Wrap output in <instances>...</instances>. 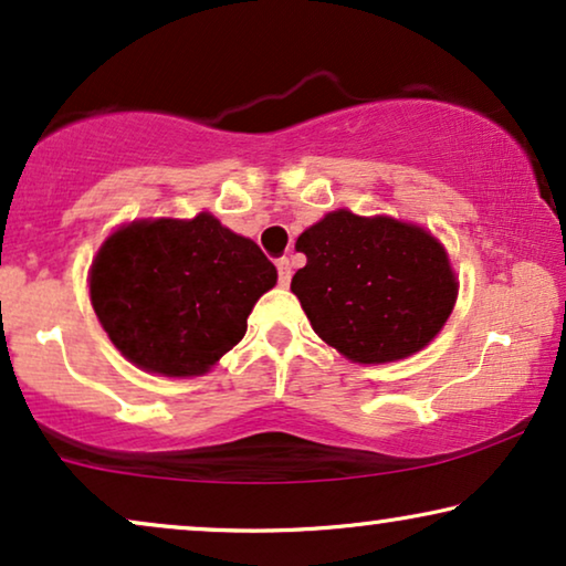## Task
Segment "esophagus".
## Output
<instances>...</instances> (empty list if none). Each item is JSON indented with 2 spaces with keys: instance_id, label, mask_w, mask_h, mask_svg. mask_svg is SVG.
I'll use <instances>...</instances> for the list:
<instances>
[{
  "instance_id": "obj_1",
  "label": "esophagus",
  "mask_w": 566,
  "mask_h": 566,
  "mask_svg": "<svg viewBox=\"0 0 566 566\" xmlns=\"http://www.w3.org/2000/svg\"><path fill=\"white\" fill-rule=\"evenodd\" d=\"M275 268H277V283L281 285H289L291 283V262H289V258H281L275 262Z\"/></svg>"
}]
</instances>
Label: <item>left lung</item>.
<instances>
[{"label": "left lung", "mask_w": 566, "mask_h": 566, "mask_svg": "<svg viewBox=\"0 0 566 566\" xmlns=\"http://www.w3.org/2000/svg\"><path fill=\"white\" fill-rule=\"evenodd\" d=\"M306 265L293 275L308 322L353 363L420 353L453 312L459 283L430 231L391 216L332 211L296 239Z\"/></svg>", "instance_id": "obj_1"}]
</instances>
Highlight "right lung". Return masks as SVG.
I'll list each match as a JSON object with an SVG mask.
<instances>
[{
    "instance_id": "1",
    "label": "right lung",
    "mask_w": 566,
    "mask_h": 566,
    "mask_svg": "<svg viewBox=\"0 0 566 566\" xmlns=\"http://www.w3.org/2000/svg\"><path fill=\"white\" fill-rule=\"evenodd\" d=\"M277 270L252 239L196 219H142L113 231L90 268V298L113 345L161 376L211 370L247 332Z\"/></svg>"
}]
</instances>
